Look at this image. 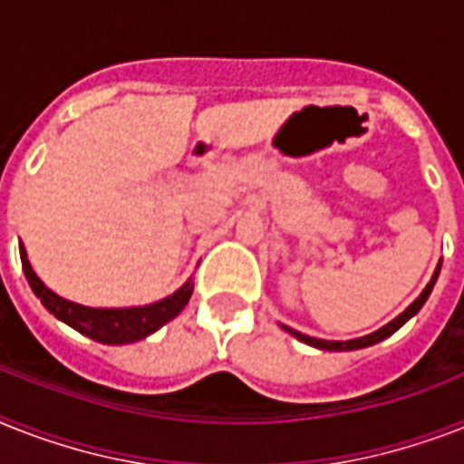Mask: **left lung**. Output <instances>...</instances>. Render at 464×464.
Listing matches in <instances>:
<instances>
[{"label": "left lung", "mask_w": 464, "mask_h": 464, "mask_svg": "<svg viewBox=\"0 0 464 464\" xmlns=\"http://www.w3.org/2000/svg\"><path fill=\"white\" fill-rule=\"evenodd\" d=\"M439 271H440V265L436 266V271H434V278H431V281H429V285H427V288H424V291H421V295L417 297L415 303L410 304L408 310L402 312V314H398V317H395L393 322H391V324H386V326H383V329L374 331V334H369V336L355 338V341H345V343H341V341H322V338H312V336H304V334H300V331L291 329V326H284V329L288 331V334H291V336H295L297 341L307 343V345H314V348H319V350H357V348H369V345H374V343L383 341V338H389L391 334H395V331L401 329L402 324L408 322L410 317H415L417 312L421 310V304L427 303L429 293H431V288H434V284H436V278H439Z\"/></svg>", "instance_id": "8db88e82"}]
</instances>
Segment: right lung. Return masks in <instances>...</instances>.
I'll use <instances>...</instances> for the list:
<instances>
[{
    "mask_svg": "<svg viewBox=\"0 0 464 464\" xmlns=\"http://www.w3.org/2000/svg\"><path fill=\"white\" fill-rule=\"evenodd\" d=\"M21 265H24L25 278H28L33 293L43 300L44 307L56 319H62L69 326H73L75 331H81L82 336L107 343V345L135 343L140 341V338L150 336L152 331H157L160 326L171 322L186 307L190 295H193V284L188 281L173 295L164 297L160 303L145 304V307H126V310H97V307H85V304L71 303L66 297L49 291L47 285L37 278L33 266H30L28 257H25V247H21Z\"/></svg>",
    "mask_w": 464,
    "mask_h": 464,
    "instance_id": "obj_1",
    "label": "right lung"
}]
</instances>
